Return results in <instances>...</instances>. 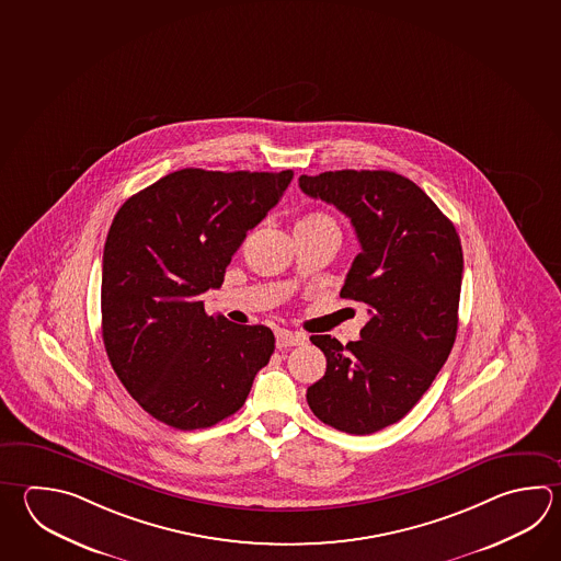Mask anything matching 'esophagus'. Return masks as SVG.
<instances>
[{
    "mask_svg": "<svg viewBox=\"0 0 561 561\" xmlns=\"http://www.w3.org/2000/svg\"><path fill=\"white\" fill-rule=\"evenodd\" d=\"M304 341H306L304 335H299V333H291V331H287V329H279V331L275 333V345H277V350L299 347V345H304Z\"/></svg>",
    "mask_w": 561,
    "mask_h": 561,
    "instance_id": "34e87169",
    "label": "esophagus"
}]
</instances>
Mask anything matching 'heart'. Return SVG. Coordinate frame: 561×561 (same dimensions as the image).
I'll use <instances>...</instances> for the list:
<instances>
[{"label": "heart", "mask_w": 561, "mask_h": 561, "mask_svg": "<svg viewBox=\"0 0 561 561\" xmlns=\"http://www.w3.org/2000/svg\"><path fill=\"white\" fill-rule=\"evenodd\" d=\"M299 224H307V226H328V228H335V230H337L335 222H333L329 216H325V214H309V216H306Z\"/></svg>", "instance_id": "1"}]
</instances>
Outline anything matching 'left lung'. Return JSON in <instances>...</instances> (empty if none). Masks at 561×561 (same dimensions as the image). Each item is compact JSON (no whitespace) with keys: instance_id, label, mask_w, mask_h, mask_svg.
I'll use <instances>...</instances> for the list:
<instances>
[{"instance_id":"8db88e82","label":"left lung","mask_w":561,"mask_h":561,"mask_svg":"<svg viewBox=\"0 0 561 561\" xmlns=\"http://www.w3.org/2000/svg\"><path fill=\"white\" fill-rule=\"evenodd\" d=\"M311 198L350 218L360 252L339 296L367 307L359 341L311 335L328 357L307 389L319 421L350 434L399 423L421 401L455 345L462 245L438 206L413 180L389 170L299 176Z\"/></svg>"}]
</instances>
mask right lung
Returning <instances> with one entry per match:
<instances>
[{
	"label": "right lung",
	"mask_w": 561,
	"mask_h": 561,
	"mask_svg": "<svg viewBox=\"0 0 561 561\" xmlns=\"http://www.w3.org/2000/svg\"><path fill=\"white\" fill-rule=\"evenodd\" d=\"M291 179L182 169L118 208L103 252V341L118 381L160 423H220L270 363L272 329L211 318L201 296L222 286L233 252Z\"/></svg>",
	"instance_id": "right-lung-1"
}]
</instances>
